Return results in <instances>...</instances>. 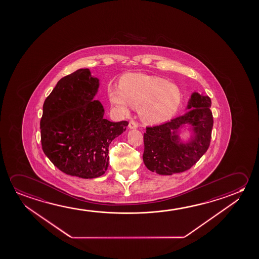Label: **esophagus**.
Here are the masks:
<instances>
[{"mask_svg":"<svg viewBox=\"0 0 259 259\" xmlns=\"http://www.w3.org/2000/svg\"><path fill=\"white\" fill-rule=\"evenodd\" d=\"M128 126L130 129H136V128L138 127V123H136L135 120H130V122H129V124H128Z\"/></svg>","mask_w":259,"mask_h":259,"instance_id":"1","label":"esophagus"}]
</instances>
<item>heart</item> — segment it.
I'll list each match as a JSON object with an SVG mask.
<instances>
[{
	"instance_id": "heart-1",
	"label": "heart",
	"mask_w": 259,
	"mask_h": 259,
	"mask_svg": "<svg viewBox=\"0 0 259 259\" xmlns=\"http://www.w3.org/2000/svg\"><path fill=\"white\" fill-rule=\"evenodd\" d=\"M108 94L111 103L123 114H127L129 107L139 108L141 119L150 124L171 119L182 100V92L176 84L142 73L124 74L118 88H110Z\"/></svg>"
}]
</instances>
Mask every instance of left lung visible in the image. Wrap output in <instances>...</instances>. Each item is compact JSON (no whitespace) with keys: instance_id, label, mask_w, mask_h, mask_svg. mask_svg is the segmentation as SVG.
<instances>
[{"instance_id":"1","label":"left lung","mask_w":259,"mask_h":259,"mask_svg":"<svg viewBox=\"0 0 259 259\" xmlns=\"http://www.w3.org/2000/svg\"><path fill=\"white\" fill-rule=\"evenodd\" d=\"M211 99L194 92L188 102L190 109L167 123L146 127L143 159L149 170L172 175L189 169L206 152L211 138L213 117ZM186 123L193 126L195 136L187 144L179 143L176 133Z\"/></svg>"}]
</instances>
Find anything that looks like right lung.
<instances>
[{"label": "right lung", "mask_w": 259, "mask_h": 259, "mask_svg": "<svg viewBox=\"0 0 259 259\" xmlns=\"http://www.w3.org/2000/svg\"><path fill=\"white\" fill-rule=\"evenodd\" d=\"M100 86L89 69L62 78L45 100L40 120L45 154L61 171L95 179L108 167V147L125 131L127 121L110 122L94 100Z\"/></svg>", "instance_id": "obj_1"}]
</instances>
